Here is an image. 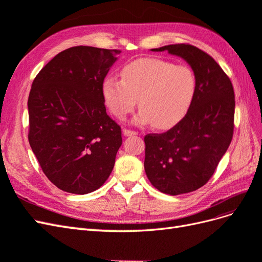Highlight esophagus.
<instances>
[{
	"instance_id": "1",
	"label": "esophagus",
	"mask_w": 262,
	"mask_h": 262,
	"mask_svg": "<svg viewBox=\"0 0 262 262\" xmlns=\"http://www.w3.org/2000/svg\"><path fill=\"white\" fill-rule=\"evenodd\" d=\"M123 134L125 137H130V136H136L137 132L136 131H132L129 129H123Z\"/></svg>"
}]
</instances>
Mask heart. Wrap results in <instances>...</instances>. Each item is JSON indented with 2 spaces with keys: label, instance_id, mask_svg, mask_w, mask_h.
Returning a JSON list of instances; mask_svg holds the SVG:
<instances>
[{
  "label": "heart",
  "instance_id": "obj_1",
  "mask_svg": "<svg viewBox=\"0 0 262 262\" xmlns=\"http://www.w3.org/2000/svg\"><path fill=\"white\" fill-rule=\"evenodd\" d=\"M121 81L106 77L101 92L109 112L124 119L139 99V123L150 122L156 129H169L188 114L196 92V77L186 66L157 58H141L125 64Z\"/></svg>",
  "mask_w": 262,
  "mask_h": 262
}]
</instances>
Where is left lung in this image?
I'll return each instance as SVG.
<instances>
[{
  "instance_id": "8db88e82",
  "label": "left lung",
  "mask_w": 262,
  "mask_h": 262,
  "mask_svg": "<svg viewBox=\"0 0 262 262\" xmlns=\"http://www.w3.org/2000/svg\"><path fill=\"white\" fill-rule=\"evenodd\" d=\"M185 59L196 77V92L188 114L164 133L144 137V169L161 192L177 195L210 180L231 144L234 133L233 84L210 54L189 43L161 47Z\"/></svg>"
}]
</instances>
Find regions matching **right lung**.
I'll return each mask as SVG.
<instances>
[{
    "mask_svg": "<svg viewBox=\"0 0 262 262\" xmlns=\"http://www.w3.org/2000/svg\"><path fill=\"white\" fill-rule=\"evenodd\" d=\"M76 46L37 74L28 97V141L45 175L59 189L86 194L105 184L122 144L106 113L101 86L120 53Z\"/></svg>",
    "mask_w": 262,
    "mask_h": 262,
    "instance_id": "add662e5",
    "label": "right lung"
}]
</instances>
